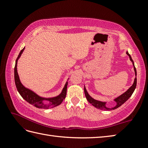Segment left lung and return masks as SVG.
<instances>
[{
	"label": "left lung",
	"mask_w": 148,
	"mask_h": 148,
	"mask_svg": "<svg viewBox=\"0 0 148 148\" xmlns=\"http://www.w3.org/2000/svg\"><path fill=\"white\" fill-rule=\"evenodd\" d=\"M127 54L128 55V56H129L131 62H132V64H133V65H134V71H135V74H136V76H137V71H136V69L134 66V63L133 60L132 59L131 56L130 55L129 53H128V51H127ZM136 85H137V78L136 77V78H135V79H134V82L132 84V86L127 91H126V92H125L124 93H123L122 95H121L120 96H119L118 97H117V98H116L114 100V101L116 102V105L114 107H113V108H107V107L106 106V102L99 101V100H95L94 99H93L92 97H90L89 95V94L88 93V92H87L85 86H84V94H85V96H86V98L87 100L92 106H93L94 107H95L96 108L99 109L104 110V111H111V110H114V109L118 108L119 107H120L122 104H123V103L125 102H126L128 99L130 98L131 95H132V93H134L135 89H136Z\"/></svg>",
	"instance_id": "8db88e82"
}]
</instances>
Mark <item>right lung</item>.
Segmentation results:
<instances>
[{
    "mask_svg": "<svg viewBox=\"0 0 148 148\" xmlns=\"http://www.w3.org/2000/svg\"><path fill=\"white\" fill-rule=\"evenodd\" d=\"M24 49L25 48L23 49H21L20 53H19L18 57L16 60V64L14 67V81L18 92L20 94V95L23 97V99H25L27 102L30 103V104H32V106L36 107L37 108L49 109L55 108V107L60 105L63 102V100L65 99L66 94H67V88L68 84L67 82L65 83V86L63 88L62 93L59 95L49 99L43 98V97H40V96L37 95L36 93L32 92V91H31L30 90L25 87L20 82V78H19L17 72V62L18 60L20 57L21 55L23 53ZM43 100H48L50 102V103L48 105H45L43 102Z\"/></svg>",
    "mask_w": 148,
    "mask_h": 148,
    "instance_id": "right-lung-1",
    "label": "right lung"
}]
</instances>
